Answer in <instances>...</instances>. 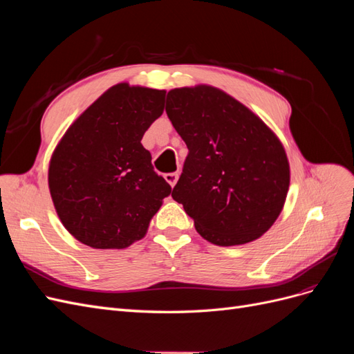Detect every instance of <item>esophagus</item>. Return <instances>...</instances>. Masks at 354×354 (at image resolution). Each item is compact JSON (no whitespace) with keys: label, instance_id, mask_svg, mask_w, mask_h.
<instances>
[{"label":"esophagus","instance_id":"obj_1","mask_svg":"<svg viewBox=\"0 0 354 354\" xmlns=\"http://www.w3.org/2000/svg\"><path fill=\"white\" fill-rule=\"evenodd\" d=\"M164 178L167 180V183H168L171 187H174L176 183H177V180H178V174H177V173H167V174L164 176Z\"/></svg>","mask_w":354,"mask_h":354}]
</instances>
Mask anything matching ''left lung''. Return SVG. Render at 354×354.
I'll return each mask as SVG.
<instances>
[{
  "label": "left lung",
  "mask_w": 354,
  "mask_h": 354,
  "mask_svg": "<svg viewBox=\"0 0 354 354\" xmlns=\"http://www.w3.org/2000/svg\"><path fill=\"white\" fill-rule=\"evenodd\" d=\"M167 115L189 153L173 189L203 239L232 246L260 238L279 217L289 164L279 138L224 91H168Z\"/></svg>",
  "instance_id": "left-lung-1"
}]
</instances>
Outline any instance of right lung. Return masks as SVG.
<instances>
[{
    "mask_svg": "<svg viewBox=\"0 0 354 354\" xmlns=\"http://www.w3.org/2000/svg\"><path fill=\"white\" fill-rule=\"evenodd\" d=\"M164 90L116 84L62 137L50 160L48 187L63 226L97 250L140 241L171 194L140 143L164 112Z\"/></svg>",
    "mask_w": 354,
    "mask_h": 354,
    "instance_id": "add662e5",
    "label": "right lung"
}]
</instances>
